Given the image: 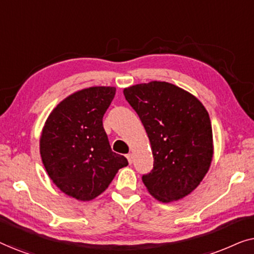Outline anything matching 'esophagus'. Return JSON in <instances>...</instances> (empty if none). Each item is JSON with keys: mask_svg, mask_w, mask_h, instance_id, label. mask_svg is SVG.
<instances>
[{"mask_svg": "<svg viewBox=\"0 0 254 254\" xmlns=\"http://www.w3.org/2000/svg\"><path fill=\"white\" fill-rule=\"evenodd\" d=\"M126 157L128 159V162H129V164H131V163H133V154H128Z\"/></svg>", "mask_w": 254, "mask_h": 254, "instance_id": "34e87169", "label": "esophagus"}]
</instances>
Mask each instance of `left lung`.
Here are the masks:
<instances>
[{
    "mask_svg": "<svg viewBox=\"0 0 254 254\" xmlns=\"http://www.w3.org/2000/svg\"><path fill=\"white\" fill-rule=\"evenodd\" d=\"M143 124L154 168L143 175L148 192L161 202L183 199L199 186L214 154L209 114L192 93L152 81L124 90Z\"/></svg>",
    "mask_w": 254,
    "mask_h": 254,
    "instance_id": "obj_1",
    "label": "left lung"
}]
</instances>
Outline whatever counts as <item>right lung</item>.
<instances>
[{"label": "right lung", "mask_w": 254, "mask_h": 254, "mask_svg": "<svg viewBox=\"0 0 254 254\" xmlns=\"http://www.w3.org/2000/svg\"><path fill=\"white\" fill-rule=\"evenodd\" d=\"M114 86H91L68 96L48 116L40 136L44 166L61 192L90 201L105 190L126 157L112 151L103 117Z\"/></svg>", "instance_id": "right-lung-1"}]
</instances>
